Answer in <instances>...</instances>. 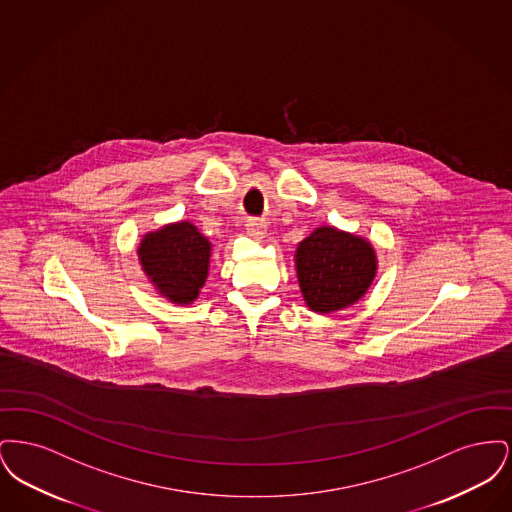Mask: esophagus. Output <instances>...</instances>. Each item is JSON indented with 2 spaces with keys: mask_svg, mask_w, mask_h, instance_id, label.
I'll list each match as a JSON object with an SVG mask.
<instances>
[{
  "mask_svg": "<svg viewBox=\"0 0 512 512\" xmlns=\"http://www.w3.org/2000/svg\"><path fill=\"white\" fill-rule=\"evenodd\" d=\"M245 230H247V234H249L251 238H255V240H263V238L267 236L268 232L267 222L257 219L247 220Z\"/></svg>",
  "mask_w": 512,
  "mask_h": 512,
  "instance_id": "1",
  "label": "esophagus"
}]
</instances>
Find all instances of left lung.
Returning <instances> with one entry per match:
<instances>
[{"label":"left lung","instance_id":"1","mask_svg":"<svg viewBox=\"0 0 512 512\" xmlns=\"http://www.w3.org/2000/svg\"><path fill=\"white\" fill-rule=\"evenodd\" d=\"M295 270L307 307L330 315L355 305L368 292L378 259L363 236L320 226L297 245Z\"/></svg>","mask_w":512,"mask_h":512}]
</instances>
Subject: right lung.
Listing matches in <instances>:
<instances>
[{
  "instance_id": "right-lung-1",
  "label": "right lung",
  "mask_w": 512,
  "mask_h": 512,
  "mask_svg": "<svg viewBox=\"0 0 512 512\" xmlns=\"http://www.w3.org/2000/svg\"><path fill=\"white\" fill-rule=\"evenodd\" d=\"M211 247L197 226L190 220H180L147 232L138 245V259L161 297L190 305L207 280Z\"/></svg>"
}]
</instances>
